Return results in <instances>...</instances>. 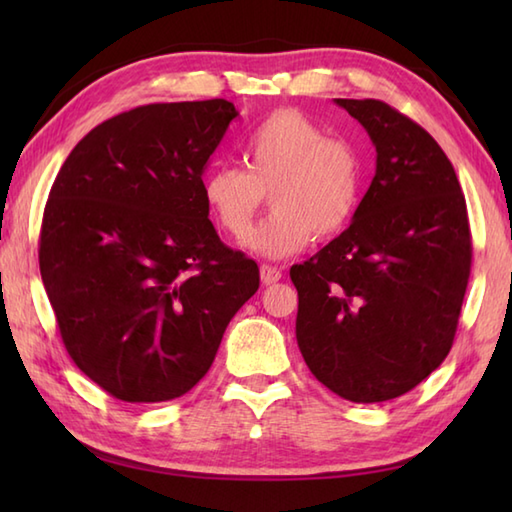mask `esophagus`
Returning <instances> with one entry per match:
<instances>
[{
    "instance_id": "34e87169",
    "label": "esophagus",
    "mask_w": 512,
    "mask_h": 512,
    "mask_svg": "<svg viewBox=\"0 0 512 512\" xmlns=\"http://www.w3.org/2000/svg\"><path fill=\"white\" fill-rule=\"evenodd\" d=\"M259 275H262V284L264 286H273V284H277V281L281 279V270L275 268V266L264 264L262 268H259Z\"/></svg>"
}]
</instances>
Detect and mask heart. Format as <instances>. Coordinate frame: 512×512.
Instances as JSON below:
<instances>
[{
    "mask_svg": "<svg viewBox=\"0 0 512 512\" xmlns=\"http://www.w3.org/2000/svg\"><path fill=\"white\" fill-rule=\"evenodd\" d=\"M246 171L217 165L202 180L204 202L217 224L246 239L264 204L273 211L250 235L248 246L264 257H288L312 235L343 233L363 193V160L345 138L323 129L292 107L270 112L242 140Z\"/></svg>",
    "mask_w": 512,
    "mask_h": 512,
    "instance_id": "obj_1",
    "label": "heart"
}]
</instances>
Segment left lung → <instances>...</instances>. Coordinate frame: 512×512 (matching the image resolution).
Wrapping results in <instances>:
<instances>
[{
  "instance_id": "8db88e82",
  "label": "left lung",
  "mask_w": 512,
  "mask_h": 512,
  "mask_svg": "<svg viewBox=\"0 0 512 512\" xmlns=\"http://www.w3.org/2000/svg\"><path fill=\"white\" fill-rule=\"evenodd\" d=\"M365 127L376 173L352 224L290 268L303 361L336 396L407 394L447 358L471 275V228L447 154L376 99H334Z\"/></svg>"
}]
</instances>
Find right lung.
<instances>
[{
  "label": "right lung",
  "instance_id": "obj_1",
  "mask_svg": "<svg viewBox=\"0 0 512 512\" xmlns=\"http://www.w3.org/2000/svg\"><path fill=\"white\" fill-rule=\"evenodd\" d=\"M237 116L224 99L154 103L94 127L54 180L39 268L65 350L125 402H165L209 372L259 268L222 244L202 173Z\"/></svg>",
  "mask_w": 512,
  "mask_h": 512
}]
</instances>
